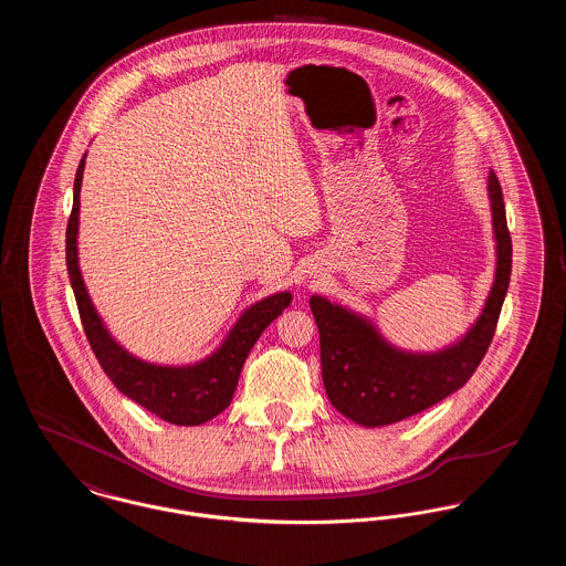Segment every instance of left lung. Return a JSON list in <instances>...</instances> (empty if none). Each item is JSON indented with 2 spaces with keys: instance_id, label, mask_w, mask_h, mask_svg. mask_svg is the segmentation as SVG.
<instances>
[{
  "instance_id": "obj_1",
  "label": "left lung",
  "mask_w": 566,
  "mask_h": 566,
  "mask_svg": "<svg viewBox=\"0 0 566 566\" xmlns=\"http://www.w3.org/2000/svg\"><path fill=\"white\" fill-rule=\"evenodd\" d=\"M488 199L494 238V282L475 323L454 344L413 352L390 344L376 323L350 307L310 296L321 333L326 397L352 422L376 429L401 422L443 401L475 374L492 342L512 275V238L499 178L488 174Z\"/></svg>"
}]
</instances>
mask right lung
<instances>
[{
    "label": "right lung",
    "mask_w": 566,
    "mask_h": 566,
    "mask_svg": "<svg viewBox=\"0 0 566 566\" xmlns=\"http://www.w3.org/2000/svg\"><path fill=\"white\" fill-rule=\"evenodd\" d=\"M84 163L86 153L82 155L74 180V206L67 222L65 259L86 339L106 376L125 397L146 407L169 424L199 427L229 407L252 346L261 333L291 305L293 295L289 291H280L245 307L220 346L201 360L187 365H159L135 356L114 339L93 305L82 277L78 224Z\"/></svg>",
    "instance_id": "obj_1"
}]
</instances>
